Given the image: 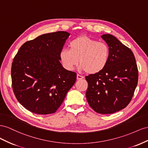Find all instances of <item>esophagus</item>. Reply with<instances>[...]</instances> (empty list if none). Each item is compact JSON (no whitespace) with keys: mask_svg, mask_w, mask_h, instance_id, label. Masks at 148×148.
<instances>
[{"mask_svg":"<svg viewBox=\"0 0 148 148\" xmlns=\"http://www.w3.org/2000/svg\"><path fill=\"white\" fill-rule=\"evenodd\" d=\"M84 77L82 76V75H79V74H77V80L82 79H84Z\"/></svg>","mask_w":148,"mask_h":148,"instance_id":"34e87169","label":"esophagus"}]
</instances>
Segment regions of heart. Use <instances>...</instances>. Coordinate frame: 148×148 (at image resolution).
I'll use <instances>...</instances> for the list:
<instances>
[{
    "instance_id": "heart-1",
    "label": "heart",
    "mask_w": 148,
    "mask_h": 148,
    "mask_svg": "<svg viewBox=\"0 0 148 148\" xmlns=\"http://www.w3.org/2000/svg\"><path fill=\"white\" fill-rule=\"evenodd\" d=\"M110 56V50L107 43L86 36L71 41L69 49H63L60 54V60L66 69L73 70L79 62L80 69L88 74H96L104 69Z\"/></svg>"
}]
</instances>
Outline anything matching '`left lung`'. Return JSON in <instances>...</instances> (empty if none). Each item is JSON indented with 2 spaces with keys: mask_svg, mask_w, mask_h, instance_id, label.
<instances>
[{
  "mask_svg": "<svg viewBox=\"0 0 148 148\" xmlns=\"http://www.w3.org/2000/svg\"><path fill=\"white\" fill-rule=\"evenodd\" d=\"M101 37L109 46L110 56L104 69L86 76V98L95 112L111 114L130 102L138 84V71L132 50L112 35Z\"/></svg>",
  "mask_w": 148,
  "mask_h": 148,
  "instance_id": "left-lung-1",
  "label": "left lung"
}]
</instances>
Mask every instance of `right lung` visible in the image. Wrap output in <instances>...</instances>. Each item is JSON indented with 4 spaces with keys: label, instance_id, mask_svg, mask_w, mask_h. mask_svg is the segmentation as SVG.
Returning <instances> with one entry per match:
<instances>
[{
    "label": "right lung",
    "instance_id": "1",
    "mask_svg": "<svg viewBox=\"0 0 148 148\" xmlns=\"http://www.w3.org/2000/svg\"><path fill=\"white\" fill-rule=\"evenodd\" d=\"M70 33H46L28 41L12 64V88L16 99L29 111L51 114L64 101L76 81V73L66 70L60 54Z\"/></svg>",
    "mask_w": 148,
    "mask_h": 148
}]
</instances>
